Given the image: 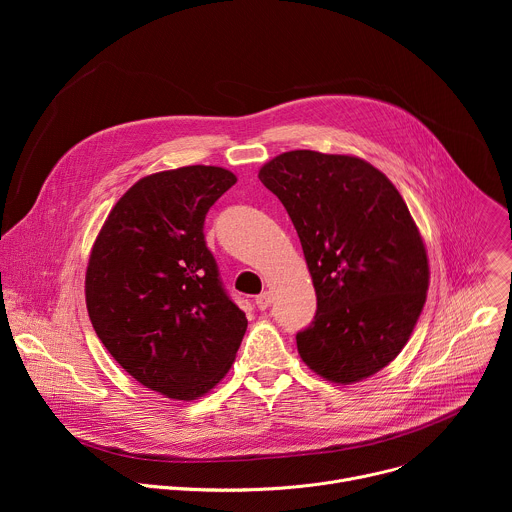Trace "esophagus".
Listing matches in <instances>:
<instances>
[{
	"mask_svg": "<svg viewBox=\"0 0 512 512\" xmlns=\"http://www.w3.org/2000/svg\"><path fill=\"white\" fill-rule=\"evenodd\" d=\"M271 304H273V294H271V291H263V294H259V296L255 298V306H257L259 310H267Z\"/></svg>",
	"mask_w": 512,
	"mask_h": 512,
	"instance_id": "1",
	"label": "esophagus"
}]
</instances>
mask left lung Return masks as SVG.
Listing matches in <instances>:
<instances>
[{"label":"left lung","instance_id":"obj_1","mask_svg":"<svg viewBox=\"0 0 512 512\" xmlns=\"http://www.w3.org/2000/svg\"><path fill=\"white\" fill-rule=\"evenodd\" d=\"M285 206L314 281L318 310L298 352L326 381L367 379L401 352L423 310L429 263L393 182L354 156L285 152L259 170Z\"/></svg>","mask_w":512,"mask_h":512}]
</instances>
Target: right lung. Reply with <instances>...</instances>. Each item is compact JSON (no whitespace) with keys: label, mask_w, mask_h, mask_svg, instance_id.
I'll return each instance as SVG.
<instances>
[{"label":"right lung","mask_w":512,"mask_h":512,"mask_svg":"<svg viewBox=\"0 0 512 512\" xmlns=\"http://www.w3.org/2000/svg\"><path fill=\"white\" fill-rule=\"evenodd\" d=\"M237 176L184 166L145 176L113 206L93 245L91 324L143 387L192 401L221 381L247 330L204 241V218Z\"/></svg>","instance_id":"1"}]
</instances>
